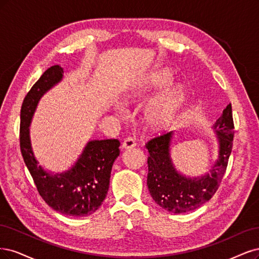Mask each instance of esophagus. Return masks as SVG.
<instances>
[{"label":"esophagus","mask_w":259,"mask_h":259,"mask_svg":"<svg viewBox=\"0 0 259 259\" xmlns=\"http://www.w3.org/2000/svg\"><path fill=\"white\" fill-rule=\"evenodd\" d=\"M136 145H137V143L135 142V140L131 138H128L122 142L121 147H122V149H131L133 147H136Z\"/></svg>","instance_id":"34e87169"}]
</instances>
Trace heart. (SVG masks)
<instances>
[{
	"mask_svg": "<svg viewBox=\"0 0 259 259\" xmlns=\"http://www.w3.org/2000/svg\"><path fill=\"white\" fill-rule=\"evenodd\" d=\"M170 71L161 69L152 72L137 87H133L122 95V101L137 103L152 95L154 91L162 88L171 81ZM185 90L180 85L166 88L152 101H149L143 110V120L153 131L168 130L177 120L179 113L185 103Z\"/></svg>",
	"mask_w": 259,
	"mask_h": 259,
	"instance_id": "obj_1",
	"label": "heart"
}]
</instances>
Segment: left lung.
Returning a JSON list of instances; mask_svg holds the SVG:
<instances>
[{"label": "left lung", "instance_id": "left-lung-1", "mask_svg": "<svg viewBox=\"0 0 259 259\" xmlns=\"http://www.w3.org/2000/svg\"><path fill=\"white\" fill-rule=\"evenodd\" d=\"M233 128L231 104H228L212 127L218 142L216 159L204 174L197 177L183 174L175 166L171 154L177 139L174 131L149 141L146 144L149 152L147 186L155 202L165 211L180 214L194 211L208 201L226 171Z\"/></svg>", "mask_w": 259, "mask_h": 259}]
</instances>
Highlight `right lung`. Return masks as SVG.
Here are the masks:
<instances>
[{"label": "right lung", "mask_w": 259, "mask_h": 259, "mask_svg": "<svg viewBox=\"0 0 259 259\" xmlns=\"http://www.w3.org/2000/svg\"><path fill=\"white\" fill-rule=\"evenodd\" d=\"M63 69L54 65L41 75L23 100L20 112V148L39 195L55 211L68 216L95 213L106 197L112 166L119 156V141L90 140L76 161L62 172L49 171L33 151L30 127L39 100L63 79Z\"/></svg>", "instance_id": "right-lung-1"}]
</instances>
